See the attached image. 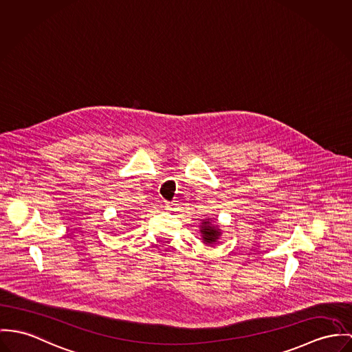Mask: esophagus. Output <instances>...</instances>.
<instances>
[{"instance_id":"1","label":"esophagus","mask_w":352,"mask_h":352,"mask_svg":"<svg viewBox=\"0 0 352 352\" xmlns=\"http://www.w3.org/2000/svg\"><path fill=\"white\" fill-rule=\"evenodd\" d=\"M164 208H166V210H171V209H173V205H171V204H170V202H167V204H166V206H164Z\"/></svg>"}]
</instances>
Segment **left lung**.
Returning <instances> with one entry per match:
<instances>
[{
    "label": "left lung",
    "instance_id": "1",
    "mask_svg": "<svg viewBox=\"0 0 352 352\" xmlns=\"http://www.w3.org/2000/svg\"><path fill=\"white\" fill-rule=\"evenodd\" d=\"M202 223L204 225H202L201 233H202L204 241L209 243H216V240L218 239V236H219V230L210 223V221H205Z\"/></svg>",
    "mask_w": 352,
    "mask_h": 352
}]
</instances>
